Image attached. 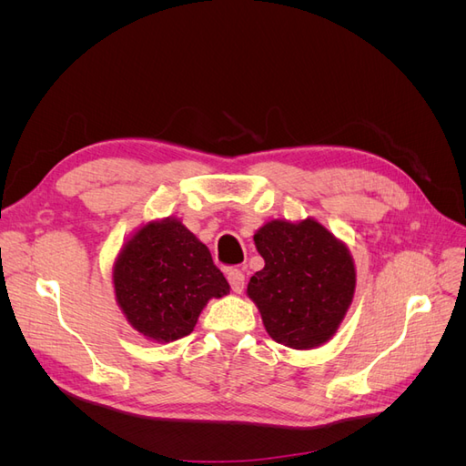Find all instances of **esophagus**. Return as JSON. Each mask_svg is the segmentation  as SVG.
Segmentation results:
<instances>
[{
	"label": "esophagus",
	"mask_w": 466,
	"mask_h": 466,
	"mask_svg": "<svg viewBox=\"0 0 466 466\" xmlns=\"http://www.w3.org/2000/svg\"><path fill=\"white\" fill-rule=\"evenodd\" d=\"M228 279H229L231 289L235 293H241L245 289V274L241 270H237V268H231V270H228Z\"/></svg>",
	"instance_id": "34e87169"
}]
</instances>
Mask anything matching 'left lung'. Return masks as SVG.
Wrapping results in <instances>:
<instances>
[{
	"label": "left lung",
	"instance_id": "8db88e82",
	"mask_svg": "<svg viewBox=\"0 0 466 466\" xmlns=\"http://www.w3.org/2000/svg\"><path fill=\"white\" fill-rule=\"evenodd\" d=\"M264 268L247 293L278 344L311 350L329 342L356 289L348 247L315 219H274L255 233Z\"/></svg>",
	"mask_w": 466,
	"mask_h": 466
}]
</instances>
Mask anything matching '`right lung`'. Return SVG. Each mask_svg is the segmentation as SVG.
<instances>
[{
	"instance_id": "obj_1",
	"label": "right lung",
	"mask_w": 466,
	"mask_h": 466,
	"mask_svg": "<svg viewBox=\"0 0 466 466\" xmlns=\"http://www.w3.org/2000/svg\"><path fill=\"white\" fill-rule=\"evenodd\" d=\"M112 279L126 319L157 342L188 336L206 303L229 293L208 247L171 218L144 225L124 245Z\"/></svg>"
}]
</instances>
